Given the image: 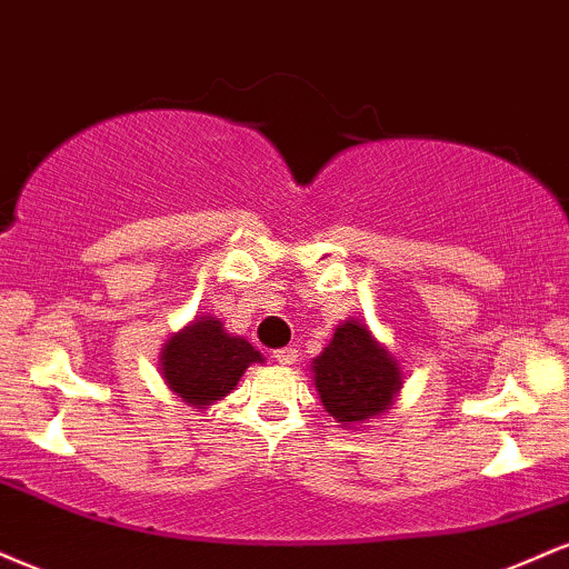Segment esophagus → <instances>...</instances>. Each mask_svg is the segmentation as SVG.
Returning a JSON list of instances; mask_svg holds the SVG:
<instances>
[{
	"mask_svg": "<svg viewBox=\"0 0 569 569\" xmlns=\"http://www.w3.org/2000/svg\"><path fill=\"white\" fill-rule=\"evenodd\" d=\"M273 359H277V362L282 365V367H290V365L298 362V351L287 346V349H279L277 353H273Z\"/></svg>",
	"mask_w": 569,
	"mask_h": 569,
	"instance_id": "obj_1",
	"label": "esophagus"
}]
</instances>
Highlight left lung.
<instances>
[{"label":"left lung","mask_w":569,"mask_h":569,"mask_svg":"<svg viewBox=\"0 0 569 569\" xmlns=\"http://www.w3.org/2000/svg\"><path fill=\"white\" fill-rule=\"evenodd\" d=\"M311 372L325 412L349 429H365V423L386 416L405 383L402 365L389 346L353 317L336 327L327 349L313 357Z\"/></svg>","instance_id":"left-lung-1"}]
</instances>
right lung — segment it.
<instances>
[{
    "instance_id": "obj_1",
    "label": "right lung",
    "mask_w": 569,
    "mask_h": 569,
    "mask_svg": "<svg viewBox=\"0 0 569 569\" xmlns=\"http://www.w3.org/2000/svg\"><path fill=\"white\" fill-rule=\"evenodd\" d=\"M256 362H263V353L242 336L226 332L212 313L193 317L159 351V372L167 389L197 412L229 397L247 367Z\"/></svg>"
}]
</instances>
